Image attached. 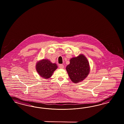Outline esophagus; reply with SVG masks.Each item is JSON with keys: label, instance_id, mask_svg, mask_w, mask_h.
I'll use <instances>...</instances> for the list:
<instances>
[{"label": "esophagus", "instance_id": "1", "mask_svg": "<svg viewBox=\"0 0 124 124\" xmlns=\"http://www.w3.org/2000/svg\"><path fill=\"white\" fill-rule=\"evenodd\" d=\"M59 67L60 69H63L64 68V65L63 64H59Z\"/></svg>", "mask_w": 124, "mask_h": 124}]
</instances>
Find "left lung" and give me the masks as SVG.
Instances as JSON below:
<instances>
[{"label":"left lung","mask_w":124,"mask_h":124,"mask_svg":"<svg viewBox=\"0 0 124 124\" xmlns=\"http://www.w3.org/2000/svg\"><path fill=\"white\" fill-rule=\"evenodd\" d=\"M69 78L74 83L82 81L89 73V63L87 58L83 55L73 57L70 60V64L66 67Z\"/></svg>","instance_id":"left-lung-1"}]
</instances>
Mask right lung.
I'll return each mask as SVG.
<instances>
[{
	"label": "right lung",
	"instance_id": "obj_1",
	"mask_svg": "<svg viewBox=\"0 0 124 124\" xmlns=\"http://www.w3.org/2000/svg\"><path fill=\"white\" fill-rule=\"evenodd\" d=\"M37 72L43 78H48L52 76L53 73L57 68L55 63H52L51 61L43 59L36 64Z\"/></svg>",
	"mask_w": 124,
	"mask_h": 124
}]
</instances>
